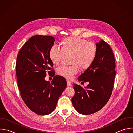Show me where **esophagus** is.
Instances as JSON below:
<instances>
[{"label": "esophagus", "instance_id": "obj_1", "mask_svg": "<svg viewBox=\"0 0 133 133\" xmlns=\"http://www.w3.org/2000/svg\"><path fill=\"white\" fill-rule=\"evenodd\" d=\"M67 86H72V84H71V82L69 81H67Z\"/></svg>", "mask_w": 133, "mask_h": 133}]
</instances>
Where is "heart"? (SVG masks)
Segmentation results:
<instances>
[{
  "label": "heart",
  "instance_id": "obj_1",
  "mask_svg": "<svg viewBox=\"0 0 133 133\" xmlns=\"http://www.w3.org/2000/svg\"><path fill=\"white\" fill-rule=\"evenodd\" d=\"M60 47L52 46L48 52L51 63L58 65L64 55L71 54V66H62L57 69V74L67 79H71L78 73L79 67L82 69H88L95 60L97 50L96 45L84 39L77 37H67L60 43Z\"/></svg>",
  "mask_w": 133,
  "mask_h": 133
}]
</instances>
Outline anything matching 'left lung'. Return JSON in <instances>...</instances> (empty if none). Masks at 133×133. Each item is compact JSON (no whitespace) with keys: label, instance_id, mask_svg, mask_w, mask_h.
Returning <instances> with one entry per match:
<instances>
[{"label":"left lung","instance_id":"8db88e82","mask_svg":"<svg viewBox=\"0 0 133 133\" xmlns=\"http://www.w3.org/2000/svg\"><path fill=\"white\" fill-rule=\"evenodd\" d=\"M97 56L92 64L78 78L88 82L85 88L74 84L72 105L79 113L89 115L101 109L109 99L116 75L114 55L110 46L103 40L96 43Z\"/></svg>","mask_w":133,"mask_h":133}]
</instances>
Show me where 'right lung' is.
<instances>
[{
  "mask_svg": "<svg viewBox=\"0 0 133 133\" xmlns=\"http://www.w3.org/2000/svg\"><path fill=\"white\" fill-rule=\"evenodd\" d=\"M51 36L35 35L23 45L17 57L16 74L21 96L27 107L40 115L50 114L67 86L62 76H55L48 52L54 45ZM54 77L51 83L46 73Z\"/></svg>",
  "mask_w": 133,
  "mask_h": 133,
  "instance_id": "add662e5",
  "label": "right lung"
}]
</instances>
